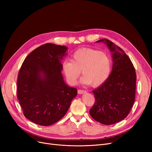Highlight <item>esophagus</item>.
I'll return each instance as SVG.
<instances>
[{
  "label": "esophagus",
  "instance_id": "esophagus-1",
  "mask_svg": "<svg viewBox=\"0 0 152 152\" xmlns=\"http://www.w3.org/2000/svg\"><path fill=\"white\" fill-rule=\"evenodd\" d=\"M85 93H86V91H85V90H83V89H79V90H78V93H79V94H84Z\"/></svg>",
  "mask_w": 152,
  "mask_h": 152
}]
</instances>
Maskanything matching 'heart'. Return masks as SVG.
<instances>
[{"label":"heart","mask_w":152,"mask_h":152,"mask_svg":"<svg viewBox=\"0 0 152 152\" xmlns=\"http://www.w3.org/2000/svg\"><path fill=\"white\" fill-rule=\"evenodd\" d=\"M112 69V61L105 52L93 49L84 48L72 55V61H64L62 70L69 84L75 85L82 71L83 84L96 87L108 79Z\"/></svg>","instance_id":"obj_1"}]
</instances>
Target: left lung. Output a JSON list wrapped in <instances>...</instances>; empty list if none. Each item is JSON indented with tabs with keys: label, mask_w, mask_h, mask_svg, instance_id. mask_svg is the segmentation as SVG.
I'll return each mask as SVG.
<instances>
[{
	"label": "left lung",
	"mask_w": 152,
	"mask_h": 152,
	"mask_svg": "<svg viewBox=\"0 0 152 152\" xmlns=\"http://www.w3.org/2000/svg\"><path fill=\"white\" fill-rule=\"evenodd\" d=\"M96 42H104L112 52L113 67L108 79L93 91L95 102L89 113L97 122L111 125L125 118L134 104L136 74L130 58L120 47L106 39Z\"/></svg>",
	"instance_id": "1"
}]
</instances>
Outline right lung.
<instances>
[{
  "label": "right lung",
  "instance_id": "1",
  "mask_svg": "<svg viewBox=\"0 0 152 152\" xmlns=\"http://www.w3.org/2000/svg\"><path fill=\"white\" fill-rule=\"evenodd\" d=\"M68 48L45 44L31 52L23 63L17 80V98L25 117L48 126L62 118L77 95L62 75L61 60Z\"/></svg>",
  "mask_w": 152,
  "mask_h": 152
}]
</instances>
